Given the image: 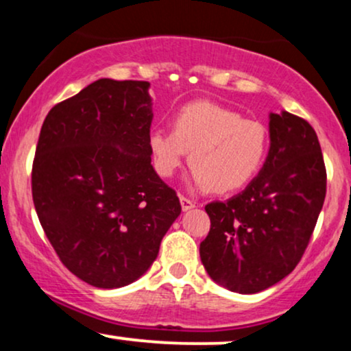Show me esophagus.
<instances>
[{
    "label": "esophagus",
    "mask_w": 351,
    "mask_h": 351,
    "mask_svg": "<svg viewBox=\"0 0 351 351\" xmlns=\"http://www.w3.org/2000/svg\"><path fill=\"white\" fill-rule=\"evenodd\" d=\"M180 203H181V209H183V211H189V209L195 208V203H193L191 199L184 198V196H180Z\"/></svg>",
    "instance_id": "esophagus-1"
}]
</instances>
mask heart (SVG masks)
I'll use <instances>...</instances> for the list:
<instances>
[{
	"label": "heart",
	"instance_id": "b5f03b06",
	"mask_svg": "<svg viewBox=\"0 0 351 351\" xmlns=\"http://www.w3.org/2000/svg\"><path fill=\"white\" fill-rule=\"evenodd\" d=\"M267 143L263 123L208 100L181 107L171 132L153 128L148 135L153 168L162 178H171L189 152L193 184L213 193L247 184L263 167Z\"/></svg>",
	"mask_w": 351,
	"mask_h": 351
}]
</instances>
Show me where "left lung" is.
<instances>
[{
    "label": "left lung",
    "mask_w": 351,
    "mask_h": 351,
    "mask_svg": "<svg viewBox=\"0 0 351 351\" xmlns=\"http://www.w3.org/2000/svg\"><path fill=\"white\" fill-rule=\"evenodd\" d=\"M267 158L244 191L206 204L211 229L201 263L221 287L257 293L299 264L324 206L327 171L312 125L269 114Z\"/></svg>",
    "instance_id": "1"
}]
</instances>
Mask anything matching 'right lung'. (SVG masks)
<instances>
[{"label": "right lung", "mask_w": 351, "mask_h": 351, "mask_svg": "<svg viewBox=\"0 0 351 351\" xmlns=\"http://www.w3.org/2000/svg\"><path fill=\"white\" fill-rule=\"evenodd\" d=\"M150 84L99 79L49 110L33 163V201L59 259L99 289L150 269L181 213L152 167Z\"/></svg>", "instance_id": "add662e5"}]
</instances>
